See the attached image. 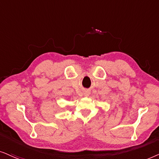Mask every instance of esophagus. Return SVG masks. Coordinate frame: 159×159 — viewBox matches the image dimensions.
Instances as JSON below:
<instances>
[{
	"label": "esophagus",
	"mask_w": 159,
	"mask_h": 159,
	"mask_svg": "<svg viewBox=\"0 0 159 159\" xmlns=\"http://www.w3.org/2000/svg\"><path fill=\"white\" fill-rule=\"evenodd\" d=\"M89 94H90L89 91H86V92H84V96H86V97L89 96Z\"/></svg>",
	"instance_id": "1"
}]
</instances>
